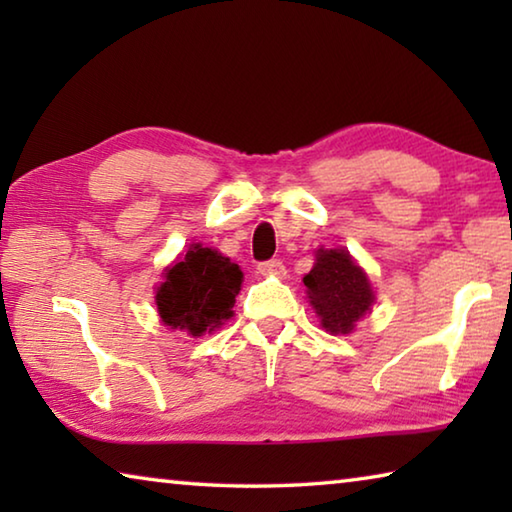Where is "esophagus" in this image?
<instances>
[{
	"label": "esophagus",
	"mask_w": 512,
	"mask_h": 512,
	"mask_svg": "<svg viewBox=\"0 0 512 512\" xmlns=\"http://www.w3.org/2000/svg\"><path fill=\"white\" fill-rule=\"evenodd\" d=\"M257 271L262 275H275V277H284L287 273V268L280 262V259H271V262H262L257 266Z\"/></svg>",
	"instance_id": "1"
}]
</instances>
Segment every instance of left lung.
<instances>
[{
	"label": "left lung",
	"instance_id": "obj_1",
	"mask_svg": "<svg viewBox=\"0 0 512 512\" xmlns=\"http://www.w3.org/2000/svg\"><path fill=\"white\" fill-rule=\"evenodd\" d=\"M311 307L329 334H350L354 323L370 314L375 291L368 275L348 250H316V264L302 277Z\"/></svg>",
	"mask_w": 512,
	"mask_h": 512
}]
</instances>
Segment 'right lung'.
Here are the masks:
<instances>
[{
    "instance_id": "right-lung-1",
    "label": "right lung",
    "mask_w": 512,
    "mask_h": 512,
    "mask_svg": "<svg viewBox=\"0 0 512 512\" xmlns=\"http://www.w3.org/2000/svg\"><path fill=\"white\" fill-rule=\"evenodd\" d=\"M244 273L219 250L192 244L178 262L162 273L155 305L162 323L201 336L232 318Z\"/></svg>"
}]
</instances>
